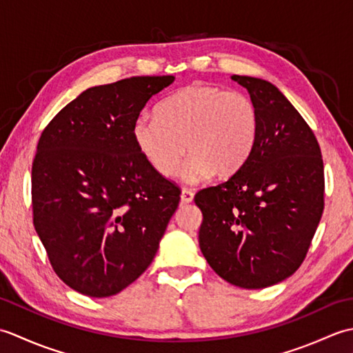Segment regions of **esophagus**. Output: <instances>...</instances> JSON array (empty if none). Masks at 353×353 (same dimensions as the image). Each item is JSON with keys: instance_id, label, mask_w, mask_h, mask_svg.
I'll return each mask as SVG.
<instances>
[{"instance_id": "34e87169", "label": "esophagus", "mask_w": 353, "mask_h": 353, "mask_svg": "<svg viewBox=\"0 0 353 353\" xmlns=\"http://www.w3.org/2000/svg\"><path fill=\"white\" fill-rule=\"evenodd\" d=\"M181 199L183 203H190V201H192V199H194V192L188 188H183L182 194H181Z\"/></svg>"}]
</instances>
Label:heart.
Masks as SVG:
<instances>
[{"instance_id": "heart-1", "label": "heart", "mask_w": 353, "mask_h": 353, "mask_svg": "<svg viewBox=\"0 0 353 353\" xmlns=\"http://www.w3.org/2000/svg\"><path fill=\"white\" fill-rule=\"evenodd\" d=\"M259 130L258 109L249 95L220 86L192 83L168 95L156 108V118L138 117L132 138L144 161L162 177L181 165L186 182L230 176L252 153Z\"/></svg>"}]
</instances>
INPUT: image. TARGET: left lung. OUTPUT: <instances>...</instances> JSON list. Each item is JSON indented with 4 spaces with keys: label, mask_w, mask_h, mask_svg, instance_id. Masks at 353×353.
Wrapping results in <instances>:
<instances>
[{
    "label": "left lung",
    "mask_w": 353,
    "mask_h": 353,
    "mask_svg": "<svg viewBox=\"0 0 353 353\" xmlns=\"http://www.w3.org/2000/svg\"><path fill=\"white\" fill-rule=\"evenodd\" d=\"M258 109L252 153L226 182L201 190L200 250L236 287L265 288L301 267L325 209V168L311 127L267 80L232 76Z\"/></svg>",
    "instance_id": "obj_1"
}]
</instances>
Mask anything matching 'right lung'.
I'll use <instances>...</instances> for the list:
<instances>
[{
    "mask_svg": "<svg viewBox=\"0 0 353 353\" xmlns=\"http://www.w3.org/2000/svg\"><path fill=\"white\" fill-rule=\"evenodd\" d=\"M172 76L89 88L45 127L32 167L33 224L61 279L109 297L152 264L181 188L150 167L132 124Z\"/></svg>",
    "mask_w": 353,
    "mask_h": 353,
    "instance_id": "add662e5",
    "label": "right lung"
}]
</instances>
